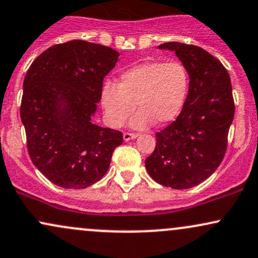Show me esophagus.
<instances>
[{
  "label": "esophagus",
  "mask_w": 258,
  "mask_h": 258,
  "mask_svg": "<svg viewBox=\"0 0 258 258\" xmlns=\"http://www.w3.org/2000/svg\"><path fill=\"white\" fill-rule=\"evenodd\" d=\"M137 137H138L137 133H128V132L123 133V141L125 142H128V141H131V139H135Z\"/></svg>",
  "instance_id": "34e87169"
}]
</instances>
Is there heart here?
<instances>
[{"label":"heart","mask_w":258,"mask_h":258,"mask_svg":"<svg viewBox=\"0 0 258 258\" xmlns=\"http://www.w3.org/2000/svg\"><path fill=\"white\" fill-rule=\"evenodd\" d=\"M190 77L179 61L145 62L127 70L119 83L105 84L102 107L114 127L126 122L137 103L138 113L131 125L145 128L153 123L166 125L179 115L187 97Z\"/></svg>","instance_id":"1"}]
</instances>
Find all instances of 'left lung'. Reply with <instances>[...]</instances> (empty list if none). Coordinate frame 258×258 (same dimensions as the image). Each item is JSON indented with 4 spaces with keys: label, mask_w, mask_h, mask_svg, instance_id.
Here are the masks:
<instances>
[{
    "label": "left lung",
    "mask_w": 258,
    "mask_h": 258,
    "mask_svg": "<svg viewBox=\"0 0 258 258\" xmlns=\"http://www.w3.org/2000/svg\"><path fill=\"white\" fill-rule=\"evenodd\" d=\"M188 72L187 97L179 116L156 133V147L145 160L149 175L175 190L197 186L218 169L234 117L231 78L218 58L196 45L169 42Z\"/></svg>",
    "instance_id": "8db88e82"
}]
</instances>
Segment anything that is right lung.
<instances>
[{
    "instance_id": "1",
    "label": "right lung",
    "mask_w": 258,
    "mask_h": 258,
    "mask_svg": "<svg viewBox=\"0 0 258 258\" xmlns=\"http://www.w3.org/2000/svg\"><path fill=\"white\" fill-rule=\"evenodd\" d=\"M119 52L85 40L52 45L24 79L20 117L32 162L52 184L85 188L107 173L122 133L92 120Z\"/></svg>"
}]
</instances>
